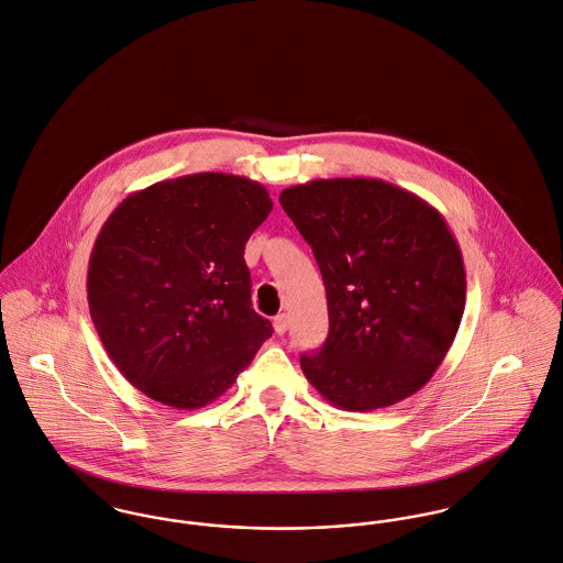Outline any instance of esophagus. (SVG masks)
I'll list each match as a JSON object with an SVG mask.
<instances>
[{
  "label": "esophagus",
  "instance_id": "34e87169",
  "mask_svg": "<svg viewBox=\"0 0 563 563\" xmlns=\"http://www.w3.org/2000/svg\"><path fill=\"white\" fill-rule=\"evenodd\" d=\"M288 324H290V320H288L286 313H277V316L273 318V327H275V333H277V335H284V333L288 331Z\"/></svg>",
  "mask_w": 563,
  "mask_h": 563
}]
</instances>
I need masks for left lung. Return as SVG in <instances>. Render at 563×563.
<instances>
[{"label":"left lung","mask_w":563,"mask_h":563,"mask_svg":"<svg viewBox=\"0 0 563 563\" xmlns=\"http://www.w3.org/2000/svg\"><path fill=\"white\" fill-rule=\"evenodd\" d=\"M322 273L329 335L301 355L316 391L344 410L419 391L461 327L466 275L443 214L378 178H331L279 194Z\"/></svg>","instance_id":"left-lung-1"}]
</instances>
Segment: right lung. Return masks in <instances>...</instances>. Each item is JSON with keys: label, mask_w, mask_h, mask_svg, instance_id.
Returning a JSON list of instances; mask_svg holds the SVG:
<instances>
[{"label": "right lung", "mask_w": 563, "mask_h": 563, "mask_svg": "<svg viewBox=\"0 0 563 563\" xmlns=\"http://www.w3.org/2000/svg\"><path fill=\"white\" fill-rule=\"evenodd\" d=\"M268 191L202 172L131 194L107 217L88 264L102 346L142 394L194 410L225 394L273 327L252 309L245 245Z\"/></svg>", "instance_id": "add662e5"}]
</instances>
